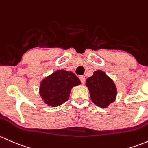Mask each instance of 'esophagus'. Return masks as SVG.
<instances>
[{"label": "esophagus", "mask_w": 148, "mask_h": 148, "mask_svg": "<svg viewBox=\"0 0 148 148\" xmlns=\"http://www.w3.org/2000/svg\"><path fill=\"white\" fill-rule=\"evenodd\" d=\"M79 79H80L82 84H84L86 82V78H85V77H84V76H81V77H79Z\"/></svg>", "instance_id": "34e87169"}]
</instances>
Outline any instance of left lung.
Here are the masks:
<instances>
[{
  "instance_id": "left-lung-1",
  "label": "left lung",
  "mask_w": 148,
  "mask_h": 148,
  "mask_svg": "<svg viewBox=\"0 0 148 148\" xmlns=\"http://www.w3.org/2000/svg\"><path fill=\"white\" fill-rule=\"evenodd\" d=\"M86 86L90 92L92 102L97 106L106 108L116 100V86L105 71H94L93 75L86 79Z\"/></svg>"
}]
</instances>
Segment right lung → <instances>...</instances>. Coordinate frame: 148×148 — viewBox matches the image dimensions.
<instances>
[{
	"label": "right lung",
	"mask_w": 148,
	"mask_h": 148,
	"mask_svg": "<svg viewBox=\"0 0 148 148\" xmlns=\"http://www.w3.org/2000/svg\"><path fill=\"white\" fill-rule=\"evenodd\" d=\"M80 84L74 73L59 69L40 82L39 93L45 104L55 108L67 101L71 88Z\"/></svg>",
	"instance_id": "1"
}]
</instances>
